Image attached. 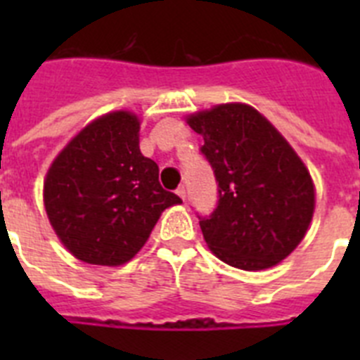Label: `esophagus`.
Here are the masks:
<instances>
[{
	"instance_id": "esophagus-1",
	"label": "esophagus",
	"mask_w": 360,
	"mask_h": 360,
	"mask_svg": "<svg viewBox=\"0 0 360 360\" xmlns=\"http://www.w3.org/2000/svg\"><path fill=\"white\" fill-rule=\"evenodd\" d=\"M176 195L180 196V198L184 200V202H186V196H187V189H186V186H180L176 189Z\"/></svg>"
}]
</instances>
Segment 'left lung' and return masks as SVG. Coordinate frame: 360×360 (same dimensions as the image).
I'll return each instance as SVG.
<instances>
[{
    "label": "left lung",
    "instance_id": "left-lung-1",
    "mask_svg": "<svg viewBox=\"0 0 360 360\" xmlns=\"http://www.w3.org/2000/svg\"><path fill=\"white\" fill-rule=\"evenodd\" d=\"M218 184V202L200 216L203 238L227 265L263 270L304 238L314 184L278 129L247 104H219L187 119Z\"/></svg>",
    "mask_w": 360,
    "mask_h": 360
}]
</instances>
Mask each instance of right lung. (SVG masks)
Listing matches in <instances>:
<instances>
[{
  "label": "right lung",
  "instance_id": "right-lung-1",
  "mask_svg": "<svg viewBox=\"0 0 360 360\" xmlns=\"http://www.w3.org/2000/svg\"><path fill=\"white\" fill-rule=\"evenodd\" d=\"M139 119L115 111L86 126L53 160L44 207L66 249L91 265L129 262L162 211L182 203L139 149Z\"/></svg>",
  "mask_w": 360,
  "mask_h": 360
}]
</instances>
